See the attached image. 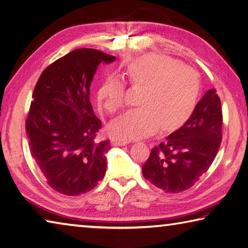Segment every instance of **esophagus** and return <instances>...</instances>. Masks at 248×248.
<instances>
[{"label":"esophagus","mask_w":248,"mask_h":248,"mask_svg":"<svg viewBox=\"0 0 248 248\" xmlns=\"http://www.w3.org/2000/svg\"><path fill=\"white\" fill-rule=\"evenodd\" d=\"M130 142V140L127 139H121V138H115L113 139V144L114 146H126Z\"/></svg>","instance_id":"esophagus-1"}]
</instances>
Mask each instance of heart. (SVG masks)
Segmentation results:
<instances>
[{"label": "heart", "instance_id": "b5f03b06", "mask_svg": "<svg viewBox=\"0 0 248 248\" xmlns=\"http://www.w3.org/2000/svg\"><path fill=\"white\" fill-rule=\"evenodd\" d=\"M134 88H142L140 108L130 110L110 125V132L125 139L143 138L162 130H172L190 118L197 106L201 81L192 68L163 54L142 56L125 68ZM126 85L119 74H110L97 92L99 108L114 114L124 107Z\"/></svg>", "mask_w": 248, "mask_h": 248}]
</instances>
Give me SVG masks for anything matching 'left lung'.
Here are the masks:
<instances>
[{
  "label": "left lung",
  "instance_id": "left-lung-1",
  "mask_svg": "<svg viewBox=\"0 0 248 248\" xmlns=\"http://www.w3.org/2000/svg\"><path fill=\"white\" fill-rule=\"evenodd\" d=\"M221 139V101L216 90H209L189 120L152 149L142 175L166 193L188 190L211 167Z\"/></svg>",
  "mask_w": 248,
  "mask_h": 248
}]
</instances>
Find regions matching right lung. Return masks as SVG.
I'll return each mask as SVG.
<instances>
[{"label": "right lung", "instance_id": "right-lung-1", "mask_svg": "<svg viewBox=\"0 0 248 248\" xmlns=\"http://www.w3.org/2000/svg\"><path fill=\"white\" fill-rule=\"evenodd\" d=\"M114 60L98 49H74L50 63L34 87L26 119L31 155L59 193H86L106 174L110 140H95L102 123L94 114L90 86L97 67Z\"/></svg>", "mask_w": 248, "mask_h": 248}]
</instances>
